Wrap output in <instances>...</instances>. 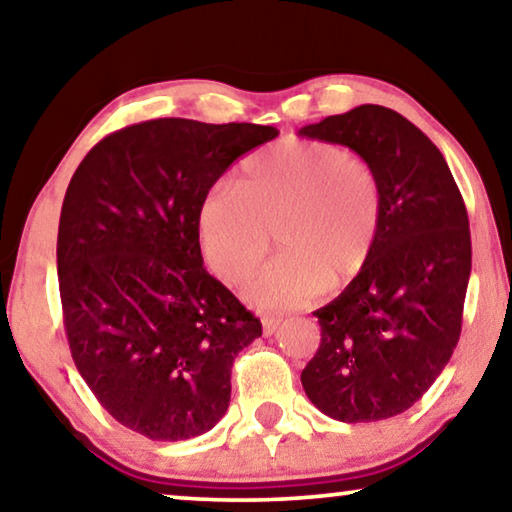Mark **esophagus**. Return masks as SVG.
Listing matches in <instances>:
<instances>
[{
    "label": "esophagus",
    "mask_w": 512,
    "mask_h": 512,
    "mask_svg": "<svg viewBox=\"0 0 512 512\" xmlns=\"http://www.w3.org/2000/svg\"><path fill=\"white\" fill-rule=\"evenodd\" d=\"M278 326H280V317H273V315H264L262 317L264 335H273V333H276Z\"/></svg>",
    "instance_id": "esophagus-1"
}]
</instances>
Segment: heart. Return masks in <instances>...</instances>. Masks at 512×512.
Here are the masks:
<instances>
[{
	"label": "heart",
	"mask_w": 512,
	"mask_h": 512,
	"mask_svg": "<svg viewBox=\"0 0 512 512\" xmlns=\"http://www.w3.org/2000/svg\"><path fill=\"white\" fill-rule=\"evenodd\" d=\"M384 188L375 167L345 147L287 140L241 160L230 188L197 209V243L213 276L239 287L271 250L282 253L246 287L262 310H292L329 285L356 280L375 253Z\"/></svg>",
	"instance_id": "b5f03b06"
}]
</instances>
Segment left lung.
<instances>
[{
  "label": "left lung",
  "instance_id": "8db88e82",
  "mask_svg": "<svg viewBox=\"0 0 512 512\" xmlns=\"http://www.w3.org/2000/svg\"><path fill=\"white\" fill-rule=\"evenodd\" d=\"M301 137L342 144L375 167L384 223L370 264L319 308L303 391L342 423L398 416L441 375L460 340L471 276L469 216L430 137L384 105H358Z\"/></svg>",
  "mask_w": 512,
  "mask_h": 512
}]
</instances>
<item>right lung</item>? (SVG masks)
Here are the masks:
<instances>
[{
    "mask_svg": "<svg viewBox=\"0 0 512 512\" xmlns=\"http://www.w3.org/2000/svg\"><path fill=\"white\" fill-rule=\"evenodd\" d=\"M276 135L142 121L103 137L68 183L57 236L68 347L103 409L142 437L209 432L230 407L236 354L262 335L204 269L195 220L227 167Z\"/></svg>",
    "mask_w": 512,
    "mask_h": 512,
    "instance_id": "1",
    "label": "right lung"
}]
</instances>
